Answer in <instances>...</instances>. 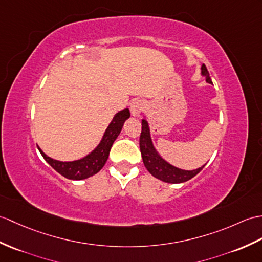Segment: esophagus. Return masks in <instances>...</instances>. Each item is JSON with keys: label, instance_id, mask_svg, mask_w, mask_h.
Instances as JSON below:
<instances>
[{"label": "esophagus", "instance_id": "34e87169", "mask_svg": "<svg viewBox=\"0 0 262 262\" xmlns=\"http://www.w3.org/2000/svg\"><path fill=\"white\" fill-rule=\"evenodd\" d=\"M144 108H145V103L142 100L136 99L130 103V112L133 116H138V115L143 112Z\"/></svg>", "mask_w": 262, "mask_h": 262}]
</instances>
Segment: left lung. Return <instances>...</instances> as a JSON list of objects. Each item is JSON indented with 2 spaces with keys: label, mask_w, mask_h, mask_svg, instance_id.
I'll return each mask as SVG.
<instances>
[{
  "label": "left lung",
  "mask_w": 262,
  "mask_h": 262,
  "mask_svg": "<svg viewBox=\"0 0 262 262\" xmlns=\"http://www.w3.org/2000/svg\"><path fill=\"white\" fill-rule=\"evenodd\" d=\"M201 74L205 77L206 82L212 83L210 74L205 64H202V67H201ZM139 147H141L144 165L147 168V171L154 178L166 182V183H183V182L194 178L205 166L203 165L202 167L193 169V171H185V169H181L171 165L165 160L162 159L161 155L155 149L153 142H151L149 127L146 119H142V133L141 137H139Z\"/></svg>",
  "instance_id": "obj_1"
}]
</instances>
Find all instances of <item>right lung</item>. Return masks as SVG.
<instances>
[{
  "label": "right lung",
  "instance_id": "obj_1",
  "mask_svg": "<svg viewBox=\"0 0 262 262\" xmlns=\"http://www.w3.org/2000/svg\"><path fill=\"white\" fill-rule=\"evenodd\" d=\"M129 116V109L127 108L115 115L98 146L90 154L84 156L83 159L72 162H61L47 156L40 147H38V149L49 165L64 178L77 181L88 179L90 176L98 173L106 164L112 146L121 132L126 119H128Z\"/></svg>",
  "mask_w": 262,
  "mask_h": 262
}]
</instances>
